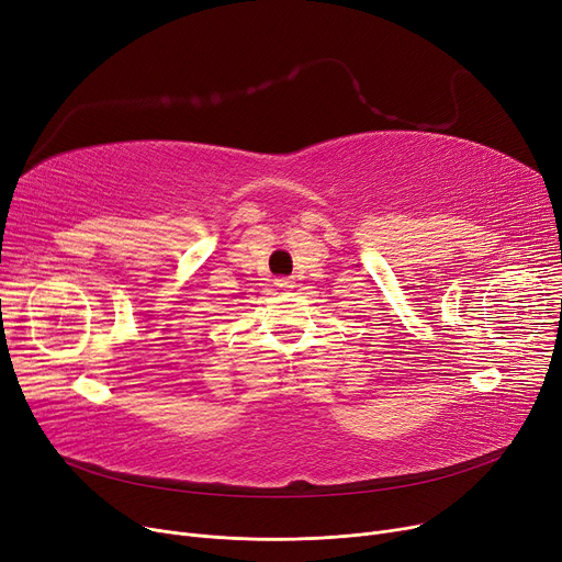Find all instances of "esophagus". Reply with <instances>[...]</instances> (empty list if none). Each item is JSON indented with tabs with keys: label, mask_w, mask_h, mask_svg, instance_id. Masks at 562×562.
Segmentation results:
<instances>
[{
	"label": "esophagus",
	"mask_w": 562,
	"mask_h": 562,
	"mask_svg": "<svg viewBox=\"0 0 562 562\" xmlns=\"http://www.w3.org/2000/svg\"><path fill=\"white\" fill-rule=\"evenodd\" d=\"M276 286H280V289H286V291H289V289L296 286V282H293L291 278H278V280H276Z\"/></svg>",
	"instance_id": "esophagus-1"
}]
</instances>
